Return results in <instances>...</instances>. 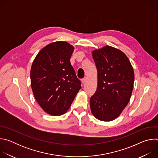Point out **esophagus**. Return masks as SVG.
I'll use <instances>...</instances> for the list:
<instances>
[{
    "label": "esophagus",
    "instance_id": "obj_1",
    "mask_svg": "<svg viewBox=\"0 0 158 158\" xmlns=\"http://www.w3.org/2000/svg\"><path fill=\"white\" fill-rule=\"evenodd\" d=\"M81 82H82V84L83 85H84V84L86 83V82H87V78H84L83 79H82Z\"/></svg>",
    "mask_w": 158,
    "mask_h": 158
}]
</instances>
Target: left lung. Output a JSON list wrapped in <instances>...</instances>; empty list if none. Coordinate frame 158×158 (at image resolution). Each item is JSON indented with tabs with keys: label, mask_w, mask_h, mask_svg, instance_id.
Here are the masks:
<instances>
[{
	"label": "left lung",
	"mask_w": 158,
	"mask_h": 158,
	"mask_svg": "<svg viewBox=\"0 0 158 158\" xmlns=\"http://www.w3.org/2000/svg\"><path fill=\"white\" fill-rule=\"evenodd\" d=\"M98 71V86L90 99L93 116L102 121L119 116L131 97L134 81L132 66L121 50L109 46L92 51Z\"/></svg>",
	"instance_id": "8db88e82"
}]
</instances>
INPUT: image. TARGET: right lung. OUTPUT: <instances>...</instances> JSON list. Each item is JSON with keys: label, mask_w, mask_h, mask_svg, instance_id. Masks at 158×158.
I'll use <instances>...</instances> for the list:
<instances>
[{"label": "right lung", "mask_w": 158, "mask_h": 158, "mask_svg": "<svg viewBox=\"0 0 158 158\" xmlns=\"http://www.w3.org/2000/svg\"><path fill=\"white\" fill-rule=\"evenodd\" d=\"M74 50L67 42H52L39 51L32 62V92L40 107L50 115L65 113L81 88L70 62Z\"/></svg>", "instance_id": "right-lung-1"}]
</instances>
